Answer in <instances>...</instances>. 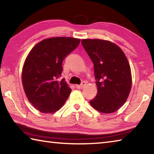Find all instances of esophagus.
Wrapping results in <instances>:
<instances>
[{"mask_svg": "<svg viewBox=\"0 0 154 154\" xmlns=\"http://www.w3.org/2000/svg\"><path fill=\"white\" fill-rule=\"evenodd\" d=\"M86 85V82H83L82 83H81L80 85H77L76 87L77 88H79V89H82V88H83L85 87V85Z\"/></svg>", "mask_w": 154, "mask_h": 154, "instance_id": "obj_1", "label": "esophagus"}]
</instances>
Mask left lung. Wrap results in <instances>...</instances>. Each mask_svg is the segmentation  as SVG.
Returning a JSON list of instances; mask_svg holds the SVG:
<instances>
[{"label":"left lung","mask_w":154,"mask_h":154,"mask_svg":"<svg viewBox=\"0 0 154 154\" xmlns=\"http://www.w3.org/2000/svg\"><path fill=\"white\" fill-rule=\"evenodd\" d=\"M92 60L98 88L91 106L103 113L118 111L126 103L132 86L130 67L123 51L116 44L100 39H83Z\"/></svg>","instance_id":"8db88e82"}]
</instances>
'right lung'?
I'll list each match as a JSON object with an SVG mask.
<instances>
[{"label": "right lung", "mask_w": 154, "mask_h": 154, "mask_svg": "<svg viewBox=\"0 0 154 154\" xmlns=\"http://www.w3.org/2000/svg\"><path fill=\"white\" fill-rule=\"evenodd\" d=\"M80 39L53 37L34 47L26 59L22 70V84L28 100L44 113L59 110L71 92L64 79L62 62L76 49Z\"/></svg>", "instance_id": "1"}]
</instances>
